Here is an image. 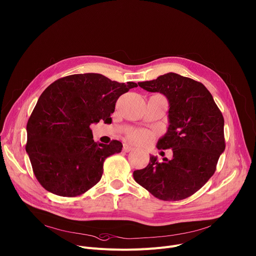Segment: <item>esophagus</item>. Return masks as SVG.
<instances>
[{
  "instance_id": "34e87169",
  "label": "esophagus",
  "mask_w": 256,
  "mask_h": 256,
  "mask_svg": "<svg viewBox=\"0 0 256 256\" xmlns=\"http://www.w3.org/2000/svg\"><path fill=\"white\" fill-rule=\"evenodd\" d=\"M134 148L130 146V145H128V144H126V143H124V147H122V150L124 151V152H130V151H132Z\"/></svg>"
}]
</instances>
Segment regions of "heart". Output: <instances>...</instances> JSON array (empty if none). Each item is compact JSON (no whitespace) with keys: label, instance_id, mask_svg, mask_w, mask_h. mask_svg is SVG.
Here are the masks:
<instances>
[{"label":"heart","instance_id":"heart-1","mask_svg":"<svg viewBox=\"0 0 256 256\" xmlns=\"http://www.w3.org/2000/svg\"><path fill=\"white\" fill-rule=\"evenodd\" d=\"M128 138L132 142L138 144H145L151 141V134L143 130H136L130 132L128 134Z\"/></svg>","mask_w":256,"mask_h":256}]
</instances>
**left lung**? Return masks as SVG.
Masks as SVG:
<instances>
[{
  "mask_svg": "<svg viewBox=\"0 0 256 256\" xmlns=\"http://www.w3.org/2000/svg\"><path fill=\"white\" fill-rule=\"evenodd\" d=\"M138 84L168 98L170 126L157 148L172 149L174 155L162 162L150 156L149 164L134 170V178L160 200L188 198L216 170L226 148L224 116L205 86L192 78L170 72Z\"/></svg>",
  "mask_w": 256,
  "mask_h": 256,
  "instance_id": "obj_1",
  "label": "left lung"
}]
</instances>
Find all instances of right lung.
<instances>
[{"instance_id": "right-lung-1", "label": "right lung", "mask_w": 256, "mask_h": 256, "mask_svg": "<svg viewBox=\"0 0 256 256\" xmlns=\"http://www.w3.org/2000/svg\"><path fill=\"white\" fill-rule=\"evenodd\" d=\"M136 86L84 74L61 78L42 92L28 122L26 150L42 188L76 197L101 180L105 159L122 152V144L95 143L90 126L110 122L116 101Z\"/></svg>"}]
</instances>
